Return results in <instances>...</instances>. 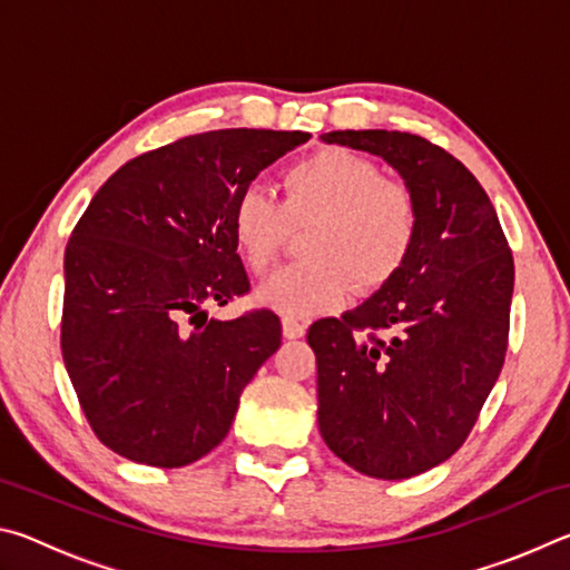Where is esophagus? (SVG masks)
Segmentation results:
<instances>
[{"instance_id": "esophagus-1", "label": "esophagus", "mask_w": 570, "mask_h": 570, "mask_svg": "<svg viewBox=\"0 0 570 570\" xmlns=\"http://www.w3.org/2000/svg\"><path fill=\"white\" fill-rule=\"evenodd\" d=\"M282 326H284L286 340H298V336H304V332H306V324L294 320V316H284Z\"/></svg>"}]
</instances>
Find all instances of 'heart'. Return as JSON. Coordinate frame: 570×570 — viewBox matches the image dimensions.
Listing matches in <instances>:
<instances>
[{"instance_id":"1","label":"heart","mask_w":570,"mask_h":570,"mask_svg":"<svg viewBox=\"0 0 570 570\" xmlns=\"http://www.w3.org/2000/svg\"><path fill=\"white\" fill-rule=\"evenodd\" d=\"M292 226L306 234L308 262L286 266L258 288V302L284 316H312L354 292H377L402 272L420 234V204L402 180L346 148H324L288 166L282 200L246 188L234 204L230 230L244 264L264 274Z\"/></svg>"}]
</instances>
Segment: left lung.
I'll use <instances>...</instances> for the list:
<instances>
[{"label": "left lung", "mask_w": 570, "mask_h": 570, "mask_svg": "<svg viewBox=\"0 0 570 570\" xmlns=\"http://www.w3.org/2000/svg\"><path fill=\"white\" fill-rule=\"evenodd\" d=\"M322 140L390 163L420 204L402 272L306 334L326 445L356 472L404 480L465 442L503 370L513 254L488 193L448 150L400 130Z\"/></svg>", "instance_id": "8db88e82"}]
</instances>
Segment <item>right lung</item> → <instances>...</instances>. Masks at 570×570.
<instances>
[{"label": "right lung", "instance_id": "obj_1", "mask_svg": "<svg viewBox=\"0 0 570 570\" xmlns=\"http://www.w3.org/2000/svg\"><path fill=\"white\" fill-rule=\"evenodd\" d=\"M302 130H210L102 183L65 248L62 360L102 445L183 468L228 435L240 392L282 344L274 312L220 322L248 292L230 214Z\"/></svg>", "mask_w": 570, "mask_h": 570}]
</instances>
